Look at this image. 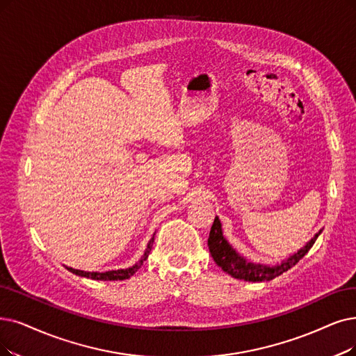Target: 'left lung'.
I'll return each instance as SVG.
<instances>
[{"label": "left lung", "instance_id": "1", "mask_svg": "<svg viewBox=\"0 0 356 356\" xmlns=\"http://www.w3.org/2000/svg\"><path fill=\"white\" fill-rule=\"evenodd\" d=\"M321 232L323 229H320L314 236H312L302 248L298 250V252L289 255V257L283 260L282 263L268 266L263 263H254L243 257V255H241L229 243H227V239L223 236L220 219L216 216L215 222L211 225L207 245L213 260H215V263L223 270L225 273L245 282H268L280 276L282 273L288 272L291 267H293L298 261H300L311 250V247L314 245L316 239Z\"/></svg>", "mask_w": 356, "mask_h": 356}]
</instances>
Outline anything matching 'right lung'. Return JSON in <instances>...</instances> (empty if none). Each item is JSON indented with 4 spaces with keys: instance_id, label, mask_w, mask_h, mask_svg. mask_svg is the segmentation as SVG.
Masks as SVG:
<instances>
[{
    "instance_id": "add662e5",
    "label": "right lung",
    "mask_w": 356,
    "mask_h": 356,
    "mask_svg": "<svg viewBox=\"0 0 356 356\" xmlns=\"http://www.w3.org/2000/svg\"><path fill=\"white\" fill-rule=\"evenodd\" d=\"M154 243V234L153 236L150 238V241L147 243V247L145 250V254L141 255V259L131 267H127V268H120V270H109V272H104V273H99V272H84V270H77V268H73V267H67L65 268L68 270V272L74 273L77 276H81V277H88V279H93V280H125V279H130L137 270L143 266V263L147 260L149 254L152 251V245Z\"/></svg>"
}]
</instances>
